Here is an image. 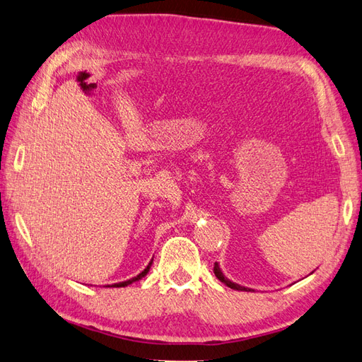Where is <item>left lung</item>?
Segmentation results:
<instances>
[{"instance_id": "obj_1", "label": "left lung", "mask_w": 362, "mask_h": 362, "mask_svg": "<svg viewBox=\"0 0 362 362\" xmlns=\"http://www.w3.org/2000/svg\"><path fill=\"white\" fill-rule=\"evenodd\" d=\"M214 274H216V277L217 279H219L221 282H223L226 287H230V288H233V290H239V291H253L251 288H247V287H242V285H239V284H236V282H231L228 277H225V274L222 273V270H221V265L219 264H214Z\"/></svg>"}]
</instances>
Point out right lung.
Here are the masks:
<instances>
[{
	"instance_id": "1",
	"label": "right lung",
	"mask_w": 362,
	"mask_h": 362,
	"mask_svg": "<svg viewBox=\"0 0 362 362\" xmlns=\"http://www.w3.org/2000/svg\"><path fill=\"white\" fill-rule=\"evenodd\" d=\"M151 265H153V260H151V262L148 264V267L145 268V270H143L141 273H139L136 277H132V279H128V281H123V282H119V284H112V285H105V287H115V288H119V287H126V285H129V284H132V282H136V281H140L141 277H145L146 274H148V272H149V268H151Z\"/></svg>"
}]
</instances>
